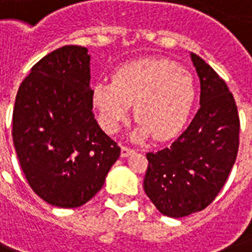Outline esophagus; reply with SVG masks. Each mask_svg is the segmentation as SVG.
<instances>
[{"mask_svg":"<svg viewBox=\"0 0 252 252\" xmlns=\"http://www.w3.org/2000/svg\"><path fill=\"white\" fill-rule=\"evenodd\" d=\"M134 150L130 149V148H126V146H123L122 148V157L123 158H126L129 157L130 154H133Z\"/></svg>","mask_w":252,"mask_h":252,"instance_id":"obj_1","label":"esophagus"}]
</instances>
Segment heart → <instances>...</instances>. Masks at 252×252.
Returning a JSON list of instances; mask_svg holds the SVG:
<instances>
[{
    "label": "heart",
    "mask_w": 252,
    "mask_h": 252,
    "mask_svg": "<svg viewBox=\"0 0 252 252\" xmlns=\"http://www.w3.org/2000/svg\"><path fill=\"white\" fill-rule=\"evenodd\" d=\"M196 96L191 73L163 59H145L123 65L112 82L99 81L93 87V102L99 123L108 133L118 132L133 106L140 124L133 138L149 134L159 141L179 133L187 122Z\"/></svg>",
    "instance_id": "heart-1"
}]
</instances>
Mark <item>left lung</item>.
<instances>
[{"instance_id":"left-lung-1","label":"left lung","mask_w":252,"mask_h":252,"mask_svg":"<svg viewBox=\"0 0 252 252\" xmlns=\"http://www.w3.org/2000/svg\"><path fill=\"white\" fill-rule=\"evenodd\" d=\"M200 108L188 128L165 149L148 153L144 189L162 215L180 219L215 200L234 165L239 118L225 81L195 53Z\"/></svg>"}]
</instances>
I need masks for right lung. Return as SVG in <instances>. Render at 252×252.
<instances>
[{
	"label": "right lung",
	"mask_w": 252,
	"mask_h": 252,
	"mask_svg": "<svg viewBox=\"0 0 252 252\" xmlns=\"http://www.w3.org/2000/svg\"><path fill=\"white\" fill-rule=\"evenodd\" d=\"M87 51L64 45L43 57L14 104L13 142L22 171L33 192L55 207L87 203L120 156L94 119Z\"/></svg>",
	"instance_id": "obj_1"
}]
</instances>
